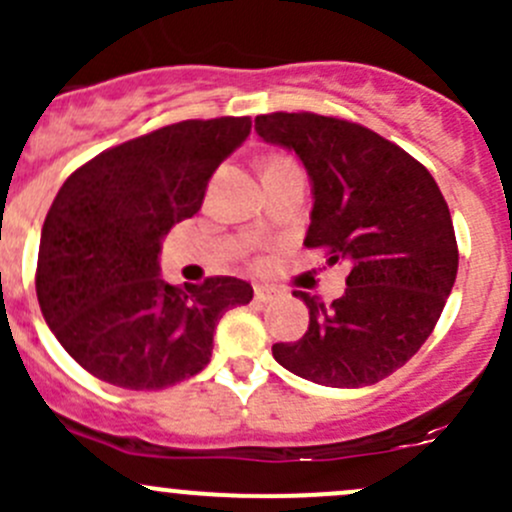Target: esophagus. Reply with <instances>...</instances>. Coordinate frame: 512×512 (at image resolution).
<instances>
[{"label": "esophagus", "mask_w": 512, "mask_h": 512, "mask_svg": "<svg viewBox=\"0 0 512 512\" xmlns=\"http://www.w3.org/2000/svg\"><path fill=\"white\" fill-rule=\"evenodd\" d=\"M277 294H280V289H275V287H267V285H257L255 287V299H257V302H262V304L277 299Z\"/></svg>", "instance_id": "1"}]
</instances>
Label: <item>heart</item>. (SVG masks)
I'll return each instance as SVG.
<instances>
[{
	"mask_svg": "<svg viewBox=\"0 0 512 512\" xmlns=\"http://www.w3.org/2000/svg\"><path fill=\"white\" fill-rule=\"evenodd\" d=\"M285 163H292V160H287V158H272L270 163H267V168H277V165H285ZM265 168V170H267Z\"/></svg>",
	"mask_w": 512,
	"mask_h": 512,
	"instance_id": "obj_1",
	"label": "heart"
}]
</instances>
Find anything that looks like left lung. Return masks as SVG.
Instances as JSON below:
<instances>
[{
  "mask_svg": "<svg viewBox=\"0 0 512 512\" xmlns=\"http://www.w3.org/2000/svg\"><path fill=\"white\" fill-rule=\"evenodd\" d=\"M255 131L292 151L312 183L307 247L327 265L347 262L332 304L294 292L309 327L272 356L292 374L332 389L386 379L431 337L458 272L451 213L433 175L379 133L317 113H267Z\"/></svg>",
  "mask_w": 512,
  "mask_h": 512,
  "instance_id": "1",
  "label": "left lung"
}]
</instances>
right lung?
<instances>
[{
  "mask_svg": "<svg viewBox=\"0 0 512 512\" xmlns=\"http://www.w3.org/2000/svg\"><path fill=\"white\" fill-rule=\"evenodd\" d=\"M252 121H183L133 138L66 178L41 227L36 297L76 364L121 389L156 391L210 364L220 317L252 299L250 282L208 277L173 287L160 247L193 218L218 165Z\"/></svg>",
  "mask_w": 512,
  "mask_h": 512,
  "instance_id": "obj_1",
  "label": "right lung"
}]
</instances>
